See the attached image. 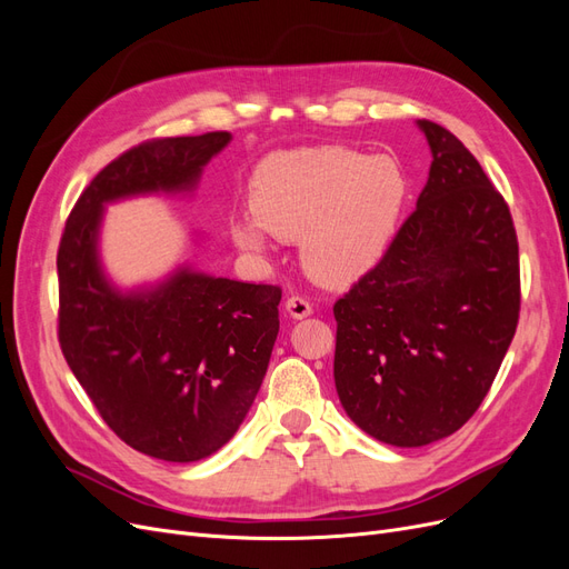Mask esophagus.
Wrapping results in <instances>:
<instances>
[{
  "mask_svg": "<svg viewBox=\"0 0 569 569\" xmlns=\"http://www.w3.org/2000/svg\"><path fill=\"white\" fill-rule=\"evenodd\" d=\"M284 308H287V313H289L291 318H297V320L308 318V316L313 313V303L308 301L306 297H299V295H291V297L287 299Z\"/></svg>",
  "mask_w": 569,
  "mask_h": 569,
  "instance_id": "esophagus-1",
  "label": "esophagus"
}]
</instances>
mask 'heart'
Segmentation results:
<instances>
[{
	"instance_id": "heart-1",
	"label": "heart",
	"mask_w": 569,
	"mask_h": 569,
	"mask_svg": "<svg viewBox=\"0 0 569 569\" xmlns=\"http://www.w3.org/2000/svg\"><path fill=\"white\" fill-rule=\"evenodd\" d=\"M408 199L401 163L351 147H311L272 153L258 166L251 220L232 222L244 251H263L266 232L301 237L308 272L325 284H349L382 261Z\"/></svg>"
}]
</instances>
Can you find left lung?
I'll return each instance as SVG.
<instances>
[{
	"label": "left lung",
	"instance_id": "obj_1",
	"mask_svg": "<svg viewBox=\"0 0 569 569\" xmlns=\"http://www.w3.org/2000/svg\"><path fill=\"white\" fill-rule=\"evenodd\" d=\"M382 261L335 303V385L347 416L401 449L449 437L489 393L520 318L512 216L453 132Z\"/></svg>",
	"mask_w": 569,
	"mask_h": 569
}]
</instances>
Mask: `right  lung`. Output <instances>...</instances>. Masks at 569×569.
I'll use <instances>...</instances> for the list:
<instances>
[{"mask_svg":"<svg viewBox=\"0 0 569 569\" xmlns=\"http://www.w3.org/2000/svg\"><path fill=\"white\" fill-rule=\"evenodd\" d=\"M230 132L159 137L84 187L57 253L59 343L99 416L134 451L170 462L216 453L247 418L280 332L282 289L180 268L123 295L99 266L104 203L189 192Z\"/></svg>","mask_w":569,"mask_h":569,"instance_id":"1","label":"right lung"}]
</instances>
